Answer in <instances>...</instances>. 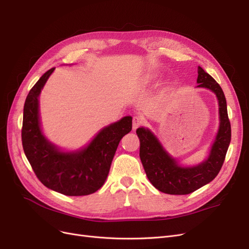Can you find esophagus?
I'll list each match as a JSON object with an SVG mask.
<instances>
[{
  "label": "esophagus",
  "mask_w": 249,
  "mask_h": 249,
  "mask_svg": "<svg viewBox=\"0 0 249 249\" xmlns=\"http://www.w3.org/2000/svg\"><path fill=\"white\" fill-rule=\"evenodd\" d=\"M142 124H143V122L139 116H134L133 117V130H136L137 127H139Z\"/></svg>",
  "instance_id": "obj_1"
}]
</instances>
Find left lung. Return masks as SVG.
<instances>
[{"instance_id":"8db88e82","label":"left lung","mask_w":249,"mask_h":249,"mask_svg":"<svg viewBox=\"0 0 249 249\" xmlns=\"http://www.w3.org/2000/svg\"><path fill=\"white\" fill-rule=\"evenodd\" d=\"M197 87L214 92L219 104V129L211 147L208 159L192 167L178 164L148 129L139 127L136 133L140 140V159L149 182L158 190L173 195L194 192L213 180L219 173L231 142V123L228 115L227 100L220 85L198 66Z\"/></svg>"}]
</instances>
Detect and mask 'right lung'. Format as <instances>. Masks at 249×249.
Returning <instances> with one entry per match:
<instances>
[{
    "instance_id": "obj_1",
    "label": "right lung",
    "mask_w": 249,
    "mask_h": 249,
    "mask_svg": "<svg viewBox=\"0 0 249 249\" xmlns=\"http://www.w3.org/2000/svg\"><path fill=\"white\" fill-rule=\"evenodd\" d=\"M55 67L44 72L30 90L24 106L21 142L25 155L40 182L69 196H82L104 185L119 141L132 130V117L124 116L102 129L89 144L76 152H62L43 136L38 97Z\"/></svg>"
}]
</instances>
